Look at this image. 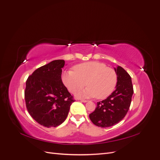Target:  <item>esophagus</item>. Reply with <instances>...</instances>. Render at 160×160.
<instances>
[{"label":"esophagus","instance_id":"1","mask_svg":"<svg viewBox=\"0 0 160 160\" xmlns=\"http://www.w3.org/2000/svg\"><path fill=\"white\" fill-rule=\"evenodd\" d=\"M81 101H82V102H83V103H86V102H88V100H85V99H79Z\"/></svg>","mask_w":160,"mask_h":160}]
</instances>
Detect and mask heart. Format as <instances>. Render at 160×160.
<instances>
[{
	"label": "heart",
	"instance_id": "heart-1",
	"mask_svg": "<svg viewBox=\"0 0 160 160\" xmlns=\"http://www.w3.org/2000/svg\"><path fill=\"white\" fill-rule=\"evenodd\" d=\"M72 69L74 72L69 70L62 73V81L73 94L88 85V88L78 96L104 99L113 93L117 86V72L102 62H85L75 65Z\"/></svg>",
	"mask_w": 160,
	"mask_h": 160
}]
</instances>
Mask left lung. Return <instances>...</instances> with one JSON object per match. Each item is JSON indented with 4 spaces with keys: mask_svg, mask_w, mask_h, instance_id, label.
<instances>
[{
    "mask_svg": "<svg viewBox=\"0 0 160 160\" xmlns=\"http://www.w3.org/2000/svg\"><path fill=\"white\" fill-rule=\"evenodd\" d=\"M114 69L118 74L115 90L107 99L98 102L95 111L89 114L92 123L98 127L108 128L119 123L126 115L132 102V78L122 67Z\"/></svg>",
    "mask_w": 160,
    "mask_h": 160,
    "instance_id": "obj_1",
    "label": "left lung"
}]
</instances>
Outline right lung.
<instances>
[{"label": "right lung", "instance_id": "1", "mask_svg": "<svg viewBox=\"0 0 160 160\" xmlns=\"http://www.w3.org/2000/svg\"><path fill=\"white\" fill-rule=\"evenodd\" d=\"M64 60H55L34 71L26 81L25 99L31 117L46 128L64 122L75 100L61 79Z\"/></svg>", "mask_w": 160, "mask_h": 160}]
</instances>
